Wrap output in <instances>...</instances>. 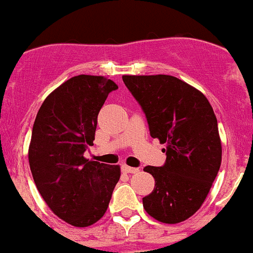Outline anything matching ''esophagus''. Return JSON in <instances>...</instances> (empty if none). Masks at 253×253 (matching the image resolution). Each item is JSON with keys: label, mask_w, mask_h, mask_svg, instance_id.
I'll return each instance as SVG.
<instances>
[{"label": "esophagus", "mask_w": 253, "mask_h": 253, "mask_svg": "<svg viewBox=\"0 0 253 253\" xmlns=\"http://www.w3.org/2000/svg\"><path fill=\"white\" fill-rule=\"evenodd\" d=\"M122 171L125 172V173H137L139 172V169H135V167H129L126 165H123Z\"/></svg>", "instance_id": "esophagus-1"}]
</instances>
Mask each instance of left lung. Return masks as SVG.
<instances>
[{
	"mask_svg": "<svg viewBox=\"0 0 253 253\" xmlns=\"http://www.w3.org/2000/svg\"><path fill=\"white\" fill-rule=\"evenodd\" d=\"M123 81L146 114L151 137L166 144L165 165L144 167L156 184L143 207L162 223L184 222L202 207L222 162L213 107L173 76H123Z\"/></svg>",
	"mask_w": 253,
	"mask_h": 253,
	"instance_id": "obj_1",
	"label": "left lung"
}]
</instances>
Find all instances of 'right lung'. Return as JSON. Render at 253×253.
Listing matches in <instances>:
<instances>
[{"label":"right lung","instance_id":"1","mask_svg":"<svg viewBox=\"0 0 253 253\" xmlns=\"http://www.w3.org/2000/svg\"><path fill=\"white\" fill-rule=\"evenodd\" d=\"M118 88L102 76L69 78L44 100L35 118L29 163L38 191L51 211L75 227H88L106 211L120 167L88 161L97 115Z\"/></svg>","mask_w":253,"mask_h":253}]
</instances>
